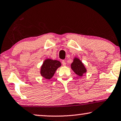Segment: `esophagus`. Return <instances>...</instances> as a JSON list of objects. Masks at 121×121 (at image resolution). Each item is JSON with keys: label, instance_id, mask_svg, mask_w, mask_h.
<instances>
[{"label": "esophagus", "instance_id": "esophagus-1", "mask_svg": "<svg viewBox=\"0 0 121 121\" xmlns=\"http://www.w3.org/2000/svg\"><path fill=\"white\" fill-rule=\"evenodd\" d=\"M62 65H63V66H65V65H66V63H65V61H62Z\"/></svg>", "mask_w": 121, "mask_h": 121}]
</instances>
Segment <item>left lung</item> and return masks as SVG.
Masks as SVG:
<instances>
[{
	"mask_svg": "<svg viewBox=\"0 0 121 121\" xmlns=\"http://www.w3.org/2000/svg\"><path fill=\"white\" fill-rule=\"evenodd\" d=\"M71 68L76 74L79 76H82L83 74L86 73V69L82 62L78 58H75L71 64Z\"/></svg>",
	"mask_w": 121,
	"mask_h": 121,
	"instance_id": "obj_1",
	"label": "left lung"
}]
</instances>
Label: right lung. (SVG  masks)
<instances>
[{
    "instance_id": "1",
    "label": "right lung",
    "mask_w": 121,
    "mask_h": 121,
    "mask_svg": "<svg viewBox=\"0 0 121 121\" xmlns=\"http://www.w3.org/2000/svg\"><path fill=\"white\" fill-rule=\"evenodd\" d=\"M61 65L60 61L47 59L44 61L40 68V74L45 78L50 79L56 73V69Z\"/></svg>"
}]
</instances>
